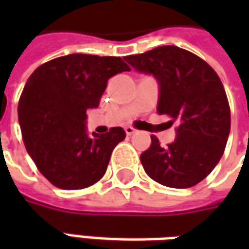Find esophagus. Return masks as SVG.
I'll list each match as a JSON object with an SVG mask.
<instances>
[{"label": "esophagus", "instance_id": "34e87169", "mask_svg": "<svg viewBox=\"0 0 249 249\" xmlns=\"http://www.w3.org/2000/svg\"><path fill=\"white\" fill-rule=\"evenodd\" d=\"M125 132H126V135L128 136H132L135 135L136 132H137V129H135L133 126H126V128H125Z\"/></svg>", "mask_w": 249, "mask_h": 249}]
</instances>
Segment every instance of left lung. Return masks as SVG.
<instances>
[{
	"mask_svg": "<svg viewBox=\"0 0 249 249\" xmlns=\"http://www.w3.org/2000/svg\"><path fill=\"white\" fill-rule=\"evenodd\" d=\"M125 60L160 84L159 114L178 123L176 140L161 146L152 135L140 156L146 175L169 188H191L208 176L224 153L231 109L220 77L196 54L178 46H159Z\"/></svg>",
	"mask_w": 249,
	"mask_h": 249,
	"instance_id": "left-lung-1",
	"label": "left lung"
}]
</instances>
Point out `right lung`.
Returning a JSON list of instances; mask_svg holds the SVG:
<instances>
[{
	"instance_id": "right-lung-1",
	"label": "right lung",
	"mask_w": 249,
	"mask_h": 249,
	"mask_svg": "<svg viewBox=\"0 0 249 249\" xmlns=\"http://www.w3.org/2000/svg\"><path fill=\"white\" fill-rule=\"evenodd\" d=\"M129 71L120 57L76 53L45 62L30 74L18 101L22 140L54 187L84 189L104 176L114 146L126 135L114 126L89 137L87 110L97 108L110 77Z\"/></svg>"
}]
</instances>
